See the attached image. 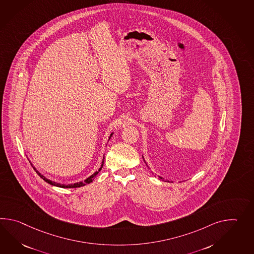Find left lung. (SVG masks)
<instances>
[{
    "mask_svg": "<svg viewBox=\"0 0 254 254\" xmlns=\"http://www.w3.org/2000/svg\"><path fill=\"white\" fill-rule=\"evenodd\" d=\"M144 161H145V159H144ZM145 163H146V161H145ZM159 179H160V180H162V181L164 180L163 178H161V177H159Z\"/></svg>",
    "mask_w": 254,
    "mask_h": 254,
    "instance_id": "left-lung-1",
    "label": "left lung"
}]
</instances>
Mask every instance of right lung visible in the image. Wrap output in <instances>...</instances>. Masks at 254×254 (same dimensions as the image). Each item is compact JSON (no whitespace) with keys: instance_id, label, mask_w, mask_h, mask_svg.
<instances>
[{"instance_id":"add662e5","label":"right lung","mask_w":254,"mask_h":254,"mask_svg":"<svg viewBox=\"0 0 254 254\" xmlns=\"http://www.w3.org/2000/svg\"><path fill=\"white\" fill-rule=\"evenodd\" d=\"M113 135V133L110 135L109 136V138H108V140L111 138V136ZM104 161H105V156H104V158H103V161H102L101 167H100V169H98L97 171H96L93 175H91L90 177H88L86 180H85L84 181H80V182H76V183H73V184H68V185H64V184H60V183H57V182H55V181H50V180H48V179H46L45 176L42 175L41 173H40L39 171L37 170V169H35L34 167V170H35V172L40 176V178H42L45 182H47V183H49L50 185H53V186L59 187V188H66V189H71V188H79V187H83L86 185V184H89L91 183L92 181H94V179L96 178V176L100 172V170H101L102 168H103V165H104Z\"/></svg>"}]
</instances>
